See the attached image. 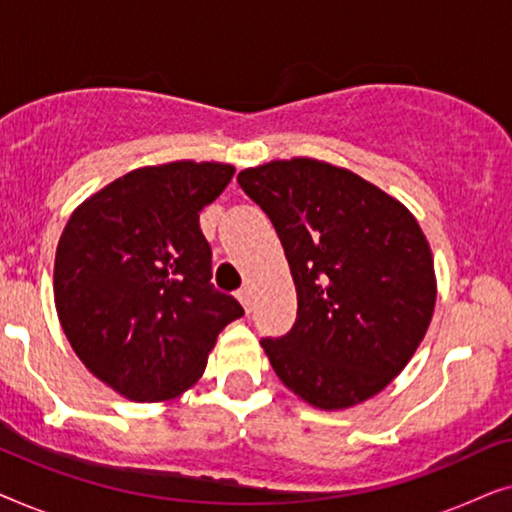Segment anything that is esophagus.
Returning <instances> with one entry per match:
<instances>
[{"instance_id":"1","label":"esophagus","mask_w":512,"mask_h":512,"mask_svg":"<svg viewBox=\"0 0 512 512\" xmlns=\"http://www.w3.org/2000/svg\"><path fill=\"white\" fill-rule=\"evenodd\" d=\"M237 300H240V303H242V307H244V310H251V291L247 289V286H244V289H240V291H237Z\"/></svg>"}]
</instances>
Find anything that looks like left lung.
Returning a JSON list of instances; mask_svg holds the SVG:
<instances>
[{
  "mask_svg": "<svg viewBox=\"0 0 512 512\" xmlns=\"http://www.w3.org/2000/svg\"><path fill=\"white\" fill-rule=\"evenodd\" d=\"M270 216L298 293L296 324L261 347L279 380L321 410L387 387L424 340L436 272L415 216L359 174L314 158L237 174Z\"/></svg>",
  "mask_w": 512,
  "mask_h": 512,
  "instance_id": "8db88e82",
  "label": "left lung"
}]
</instances>
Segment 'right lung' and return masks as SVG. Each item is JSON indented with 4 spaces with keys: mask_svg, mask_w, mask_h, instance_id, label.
Listing matches in <instances>:
<instances>
[{
    "mask_svg": "<svg viewBox=\"0 0 512 512\" xmlns=\"http://www.w3.org/2000/svg\"><path fill=\"white\" fill-rule=\"evenodd\" d=\"M235 167H139L69 216L55 251V310L97 380L137 403L177 398L205 373L216 338L244 310L214 289L200 212Z\"/></svg>",
    "mask_w": 512,
    "mask_h": 512,
    "instance_id": "1",
    "label": "right lung"
}]
</instances>
